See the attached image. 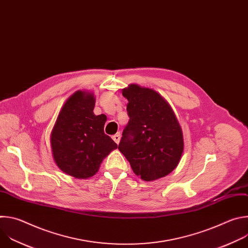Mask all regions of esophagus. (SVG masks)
I'll return each mask as SVG.
<instances>
[{"mask_svg":"<svg viewBox=\"0 0 248 248\" xmlns=\"http://www.w3.org/2000/svg\"><path fill=\"white\" fill-rule=\"evenodd\" d=\"M113 139H114L115 142L118 144V143L120 142V140H121V133L118 132V133H116L115 135H113Z\"/></svg>","mask_w":248,"mask_h":248,"instance_id":"obj_1","label":"esophagus"}]
</instances>
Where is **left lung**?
Returning <instances> with one entry per match:
<instances>
[{"mask_svg": "<svg viewBox=\"0 0 248 248\" xmlns=\"http://www.w3.org/2000/svg\"><path fill=\"white\" fill-rule=\"evenodd\" d=\"M129 121L119 150L136 175L146 182L170 173L183 151V131L171 108L156 91L131 84L123 90Z\"/></svg>", "mask_w": 248, "mask_h": 248, "instance_id": "8db88e82", "label": "left lung"}]
</instances>
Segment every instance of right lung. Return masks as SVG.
<instances>
[{"instance_id": "1", "label": "right lung", "mask_w": 248, "mask_h": 248, "mask_svg": "<svg viewBox=\"0 0 248 248\" xmlns=\"http://www.w3.org/2000/svg\"><path fill=\"white\" fill-rule=\"evenodd\" d=\"M94 106L92 94L76 92L63 105L51 135L56 164L78 179L94 175L103 159L118 147L104 132L107 117L95 116Z\"/></svg>"}]
</instances>
